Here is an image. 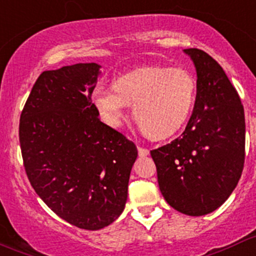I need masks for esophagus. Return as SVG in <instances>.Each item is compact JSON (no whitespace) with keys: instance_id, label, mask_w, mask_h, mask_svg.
<instances>
[{"instance_id":"1","label":"esophagus","mask_w":256,"mask_h":256,"mask_svg":"<svg viewBox=\"0 0 256 256\" xmlns=\"http://www.w3.org/2000/svg\"><path fill=\"white\" fill-rule=\"evenodd\" d=\"M138 154H139V156H142V158H143V156H149V150L146 148H143V146H138Z\"/></svg>"}]
</instances>
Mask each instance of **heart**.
Masks as SVG:
<instances>
[{
  "label": "heart",
  "mask_w": 256,
  "mask_h": 256,
  "mask_svg": "<svg viewBox=\"0 0 256 256\" xmlns=\"http://www.w3.org/2000/svg\"><path fill=\"white\" fill-rule=\"evenodd\" d=\"M196 80L184 68L146 66L113 80V88L97 86L90 100L110 127L118 128L133 104V117L153 139L173 136L194 107Z\"/></svg>",
  "instance_id": "heart-1"
}]
</instances>
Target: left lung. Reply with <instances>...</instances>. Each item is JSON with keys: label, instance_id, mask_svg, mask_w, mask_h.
<instances>
[{"label": "left lung", "instance_id": "left-lung-1", "mask_svg": "<svg viewBox=\"0 0 256 256\" xmlns=\"http://www.w3.org/2000/svg\"><path fill=\"white\" fill-rule=\"evenodd\" d=\"M183 52L196 70L193 114L179 138L150 156L166 203L186 215L202 216L222 206L242 176L244 108L214 58L198 48Z\"/></svg>", "mask_w": 256, "mask_h": 256}]
</instances>
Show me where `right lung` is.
<instances>
[{
	"label": "right lung",
	"mask_w": 256,
	"mask_h": 256,
	"mask_svg": "<svg viewBox=\"0 0 256 256\" xmlns=\"http://www.w3.org/2000/svg\"><path fill=\"white\" fill-rule=\"evenodd\" d=\"M97 63L44 70L20 120L30 183L48 208L80 229L100 230L123 213L138 150L100 120L90 100Z\"/></svg>",
	"instance_id": "right-lung-1"
}]
</instances>
